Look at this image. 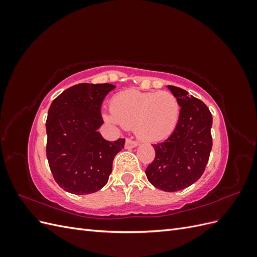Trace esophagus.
<instances>
[{"label": "esophagus", "mask_w": 257, "mask_h": 257, "mask_svg": "<svg viewBox=\"0 0 257 257\" xmlns=\"http://www.w3.org/2000/svg\"><path fill=\"white\" fill-rule=\"evenodd\" d=\"M138 146V142L133 141V139L127 138L126 142H125V148L126 149H131V148H135Z\"/></svg>", "instance_id": "esophagus-1"}]
</instances>
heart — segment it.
Instances as JSON below:
<instances>
[{"label": "heart", "instance_id": "obj_1", "mask_svg": "<svg viewBox=\"0 0 257 257\" xmlns=\"http://www.w3.org/2000/svg\"><path fill=\"white\" fill-rule=\"evenodd\" d=\"M110 109L105 114L107 121L123 127L135 126L137 136L146 142H160L172 135L180 115L177 97L167 91H123L113 96Z\"/></svg>", "mask_w": 257, "mask_h": 257}]
</instances>
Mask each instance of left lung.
<instances>
[{"label": "left lung", "instance_id": "1", "mask_svg": "<svg viewBox=\"0 0 257 257\" xmlns=\"http://www.w3.org/2000/svg\"><path fill=\"white\" fill-rule=\"evenodd\" d=\"M180 105V115L173 134L152 145L155 158L147 167L149 182L162 191L188 188L204 174L212 149V115L200 99L185 90L168 85Z\"/></svg>", "mask_w": 257, "mask_h": 257}]
</instances>
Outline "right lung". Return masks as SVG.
Returning a JSON list of instances; mask_svg holds the SVG:
<instances>
[{"label": "right lung", "mask_w": 257, "mask_h": 257, "mask_svg": "<svg viewBox=\"0 0 257 257\" xmlns=\"http://www.w3.org/2000/svg\"><path fill=\"white\" fill-rule=\"evenodd\" d=\"M110 83H79L68 88L51 103L46 132V154L56 182L64 191L84 195L97 192L108 182L115 154L125 139L108 142L97 130Z\"/></svg>", "instance_id": "obj_1"}]
</instances>
